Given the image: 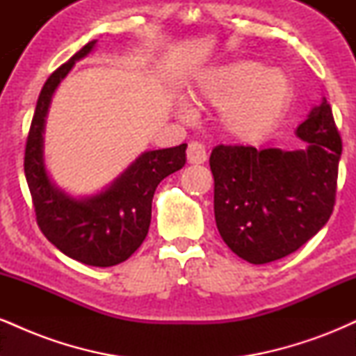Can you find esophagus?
Instances as JSON below:
<instances>
[{"label": "esophagus", "instance_id": "esophagus-1", "mask_svg": "<svg viewBox=\"0 0 356 356\" xmlns=\"http://www.w3.org/2000/svg\"><path fill=\"white\" fill-rule=\"evenodd\" d=\"M207 159V152L201 142H191L187 147V161L189 164H204Z\"/></svg>", "mask_w": 356, "mask_h": 356}]
</instances>
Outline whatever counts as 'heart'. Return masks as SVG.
<instances>
[{
    "instance_id": "b5f03b06",
    "label": "heart",
    "mask_w": 356,
    "mask_h": 356,
    "mask_svg": "<svg viewBox=\"0 0 356 356\" xmlns=\"http://www.w3.org/2000/svg\"><path fill=\"white\" fill-rule=\"evenodd\" d=\"M291 95V80L283 70L252 60L209 68L194 90L195 100L219 107L220 127L239 142L268 136L288 110Z\"/></svg>"
}]
</instances>
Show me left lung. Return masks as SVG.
Wrapping results in <instances>:
<instances>
[{"label":"left lung","mask_w":356,"mask_h":356,"mask_svg":"<svg viewBox=\"0 0 356 356\" xmlns=\"http://www.w3.org/2000/svg\"><path fill=\"white\" fill-rule=\"evenodd\" d=\"M295 134L305 149L218 145L211 154L216 226L251 264L295 252L332 216L341 138L326 99Z\"/></svg>","instance_id":"obj_1"}]
</instances>
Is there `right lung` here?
Masks as SVG:
<instances>
[{
	"label": "right lung",
	"mask_w": 356,
	"mask_h": 356,
	"mask_svg": "<svg viewBox=\"0 0 356 356\" xmlns=\"http://www.w3.org/2000/svg\"><path fill=\"white\" fill-rule=\"evenodd\" d=\"M88 42L44 81L24 150V175L40 229L65 256L108 268L124 263L144 243L152 218V197L167 175L186 164L187 144L145 150L113 182L92 195L68 194L51 181L44 165V125L56 88L76 61L95 50Z\"/></svg>",
	"instance_id": "obj_1"
}]
</instances>
